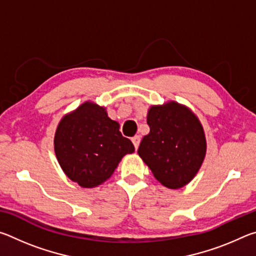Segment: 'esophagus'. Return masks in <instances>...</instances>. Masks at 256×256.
<instances>
[{
	"mask_svg": "<svg viewBox=\"0 0 256 256\" xmlns=\"http://www.w3.org/2000/svg\"><path fill=\"white\" fill-rule=\"evenodd\" d=\"M140 141H141V138H140V136H136L132 138V142H133L134 146H136V149L138 148V144H140Z\"/></svg>",
	"mask_w": 256,
	"mask_h": 256,
	"instance_id": "esophagus-1",
	"label": "esophagus"
}]
</instances>
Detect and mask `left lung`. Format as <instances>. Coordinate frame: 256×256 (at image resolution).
Listing matches in <instances>:
<instances>
[{
	"label": "left lung",
	"mask_w": 256,
	"mask_h": 256,
	"mask_svg": "<svg viewBox=\"0 0 256 256\" xmlns=\"http://www.w3.org/2000/svg\"><path fill=\"white\" fill-rule=\"evenodd\" d=\"M149 134L138 154L154 178L168 188L188 184L200 170L206 154V133L198 116L188 106L170 100L148 110Z\"/></svg>",
	"instance_id": "1"
}]
</instances>
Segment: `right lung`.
<instances>
[{"label": "right lung", "instance_id": "add662e5", "mask_svg": "<svg viewBox=\"0 0 256 256\" xmlns=\"http://www.w3.org/2000/svg\"><path fill=\"white\" fill-rule=\"evenodd\" d=\"M54 151L60 168L81 188H92L110 178L134 146L108 118L105 106L86 100L60 120Z\"/></svg>", "mask_w": 256, "mask_h": 256}]
</instances>
